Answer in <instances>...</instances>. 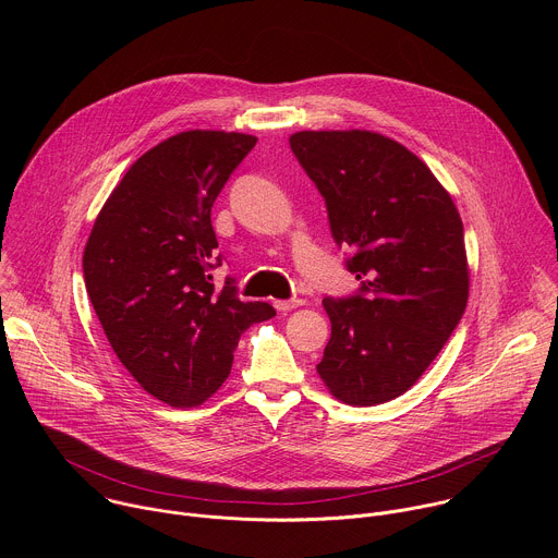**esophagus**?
Returning a JSON list of instances; mask_svg holds the SVG:
<instances>
[{"label": "esophagus", "instance_id": "obj_1", "mask_svg": "<svg viewBox=\"0 0 558 558\" xmlns=\"http://www.w3.org/2000/svg\"><path fill=\"white\" fill-rule=\"evenodd\" d=\"M304 302L302 300H276L274 302V306L278 308V311H293V308H298V306H302Z\"/></svg>", "mask_w": 558, "mask_h": 558}]
</instances>
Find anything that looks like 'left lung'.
I'll return each instance as SVG.
<instances>
[{"label": "left lung", "instance_id": "8db88e82", "mask_svg": "<svg viewBox=\"0 0 558 558\" xmlns=\"http://www.w3.org/2000/svg\"><path fill=\"white\" fill-rule=\"evenodd\" d=\"M289 145L320 190L362 293L323 300L331 340L317 375L336 400L404 395L459 325L470 291L463 222L417 154L373 130H302Z\"/></svg>", "mask_w": 558, "mask_h": 558}]
</instances>
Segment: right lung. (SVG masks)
Returning a JSON list of instances; mask_svg holds the SVG:
<instances>
[{"instance_id": "obj_1", "label": "right lung", "mask_w": 558, "mask_h": 558, "mask_svg": "<svg viewBox=\"0 0 558 558\" xmlns=\"http://www.w3.org/2000/svg\"><path fill=\"white\" fill-rule=\"evenodd\" d=\"M256 136L185 130L130 166L84 250V278L104 333L156 400L194 409L229 377L233 349L276 315L211 284V205Z\"/></svg>"}]
</instances>
